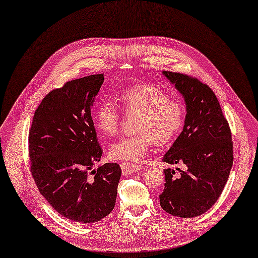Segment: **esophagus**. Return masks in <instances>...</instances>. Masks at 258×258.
I'll return each mask as SVG.
<instances>
[{
  "mask_svg": "<svg viewBox=\"0 0 258 258\" xmlns=\"http://www.w3.org/2000/svg\"><path fill=\"white\" fill-rule=\"evenodd\" d=\"M121 169H122V173L123 175H128L132 173L138 172L142 169L141 166L136 165V164H132V163H123L121 165Z\"/></svg>",
  "mask_w": 258,
  "mask_h": 258,
  "instance_id": "obj_1",
  "label": "esophagus"
}]
</instances>
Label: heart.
I'll use <instances>...</instances> for the list:
<instances>
[{
  "instance_id": "obj_1",
  "label": "heart",
  "mask_w": 258,
  "mask_h": 258,
  "mask_svg": "<svg viewBox=\"0 0 258 258\" xmlns=\"http://www.w3.org/2000/svg\"><path fill=\"white\" fill-rule=\"evenodd\" d=\"M122 107L127 112L139 113L138 134L122 137L109 147L110 158L140 161L155 141L167 144L183 125L184 111L180 103L169 99L166 91L151 84H139L124 89L120 95ZM121 109L111 99H104L95 111V124L106 136L117 134Z\"/></svg>"
}]
</instances>
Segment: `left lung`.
<instances>
[{
  "mask_svg": "<svg viewBox=\"0 0 258 258\" xmlns=\"http://www.w3.org/2000/svg\"><path fill=\"white\" fill-rule=\"evenodd\" d=\"M186 105L184 127L164 155V163L184 170L165 169L161 208L170 215L194 218L204 214L220 197L233 165L228 123L214 91L186 74L163 71Z\"/></svg>",
  "mask_w": 258,
  "mask_h": 258,
  "instance_id": "obj_1",
  "label": "left lung"
}]
</instances>
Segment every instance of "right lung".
I'll return each mask as SVG.
<instances>
[{"label": "right lung", "mask_w": 258, "mask_h": 258, "mask_svg": "<svg viewBox=\"0 0 258 258\" xmlns=\"http://www.w3.org/2000/svg\"><path fill=\"white\" fill-rule=\"evenodd\" d=\"M104 82L93 74L51 91L36 109L28 135L31 171L39 192L74 222L93 223L116 204L121 168L100 161L91 108Z\"/></svg>", "instance_id": "right-lung-1"}]
</instances>
